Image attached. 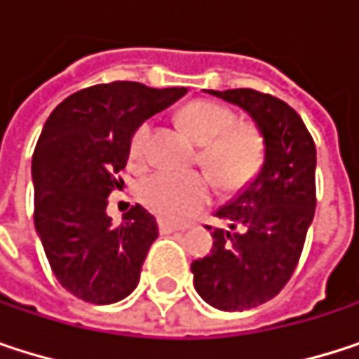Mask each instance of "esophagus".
<instances>
[{"mask_svg": "<svg viewBox=\"0 0 359 359\" xmlns=\"http://www.w3.org/2000/svg\"><path fill=\"white\" fill-rule=\"evenodd\" d=\"M158 226H160V233H162V235L182 233V229H180V226H175V224H170V222H164V220H160V222H158Z\"/></svg>", "mask_w": 359, "mask_h": 359, "instance_id": "obj_1", "label": "esophagus"}]
</instances>
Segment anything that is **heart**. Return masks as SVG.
<instances>
[{"instance_id": "1", "label": "heart", "mask_w": 359, "mask_h": 359, "mask_svg": "<svg viewBox=\"0 0 359 359\" xmlns=\"http://www.w3.org/2000/svg\"><path fill=\"white\" fill-rule=\"evenodd\" d=\"M182 128L199 143L201 164L222 189H237L253 179L264 160V139L250 122H237L229 106L195 100L179 114ZM149 124H141L130 139V156L145 154ZM139 201L168 222H184L212 201V182L203 175L156 170L139 180Z\"/></svg>"}]
</instances>
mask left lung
I'll use <instances>...</instances> for the list:
<instances>
[{
  "label": "left lung",
  "mask_w": 359,
  "mask_h": 359,
  "mask_svg": "<svg viewBox=\"0 0 359 359\" xmlns=\"http://www.w3.org/2000/svg\"><path fill=\"white\" fill-rule=\"evenodd\" d=\"M208 93L245 109L266 145L257 177L216 212L231 231L208 226L214 250L191 264L203 302L243 312L276 297L297 268L316 210V145L302 116L274 95Z\"/></svg>",
  "instance_id": "left-lung-1"
}]
</instances>
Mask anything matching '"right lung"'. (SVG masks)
Here are the masks:
<instances>
[{
	"instance_id": "obj_1",
	"label": "right lung",
	"mask_w": 359,
	"mask_h": 359,
	"mask_svg": "<svg viewBox=\"0 0 359 359\" xmlns=\"http://www.w3.org/2000/svg\"><path fill=\"white\" fill-rule=\"evenodd\" d=\"M184 93L114 81L68 95L49 114L33 154L35 229L51 272L74 297L106 306L137 287L158 222L137 203L114 224L108 195L122 182L133 133Z\"/></svg>"
}]
</instances>
